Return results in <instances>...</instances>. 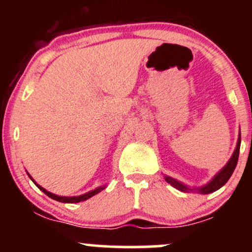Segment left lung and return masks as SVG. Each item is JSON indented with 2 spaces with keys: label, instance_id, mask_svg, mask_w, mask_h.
Listing matches in <instances>:
<instances>
[{
  "label": "left lung",
  "instance_id": "left-lung-1",
  "mask_svg": "<svg viewBox=\"0 0 252 252\" xmlns=\"http://www.w3.org/2000/svg\"><path fill=\"white\" fill-rule=\"evenodd\" d=\"M239 148H241V136H239L238 142H237V147H236L235 153H233L232 158H230V161H228V162L226 163V166H225L224 168H222L220 172H219L218 174H217L215 178H213L212 180L209 182V184L205 185L204 187H200V189H196V190H199L201 194H209V193L216 192L217 189H219L220 187L224 186V185L227 182L228 179H230V176L232 175L233 170H235L236 166H237V162H238ZM164 179H166V181L168 182V184L172 185L173 187H175V189L182 190V192H189V190H193L192 189H189V187L182 185L181 182L176 181L175 179L169 178V176H164Z\"/></svg>",
  "mask_w": 252,
  "mask_h": 252
}]
</instances>
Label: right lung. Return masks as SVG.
<instances>
[{
	"instance_id": "right-lung-1",
	"label": "right lung",
	"mask_w": 252,
	"mask_h": 252,
	"mask_svg": "<svg viewBox=\"0 0 252 252\" xmlns=\"http://www.w3.org/2000/svg\"><path fill=\"white\" fill-rule=\"evenodd\" d=\"M28 175H30V174H28ZM30 178H31V175H30ZM32 180H33V179H32ZM33 182H34V180H33ZM34 184H35L36 186L39 187V189H41L43 193H45V194H47L48 196H50V198L54 199V200H57V201H60V202H79V201H84V200H86V199H89V198H91V196H94V194H97V193H99L102 189H104V187H99V189H96L91 190V192H88V193H85V194L79 195V196H59V195L52 194V193L47 192V190H46L45 189H42L41 186H39V185H37L36 182H34Z\"/></svg>"
}]
</instances>
